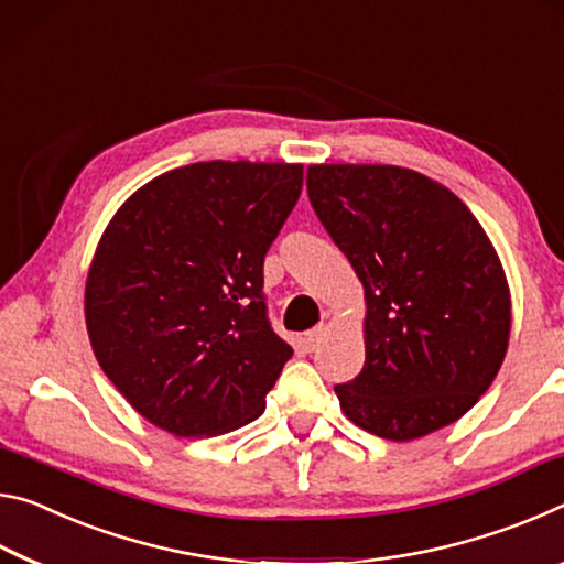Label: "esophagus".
<instances>
[{
	"mask_svg": "<svg viewBox=\"0 0 564 564\" xmlns=\"http://www.w3.org/2000/svg\"><path fill=\"white\" fill-rule=\"evenodd\" d=\"M325 337H327V325H319L317 327H312L307 335H304V345H307V349H317L322 343H325Z\"/></svg>",
	"mask_w": 564,
	"mask_h": 564,
	"instance_id": "34e87169",
	"label": "esophagus"
}]
</instances>
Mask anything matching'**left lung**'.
Returning <instances> with one entry per match:
<instances>
[{
  "instance_id": "8db88e82",
  "label": "left lung",
  "mask_w": 564,
  "mask_h": 564,
  "mask_svg": "<svg viewBox=\"0 0 564 564\" xmlns=\"http://www.w3.org/2000/svg\"><path fill=\"white\" fill-rule=\"evenodd\" d=\"M317 217L365 290V367L337 384L357 427L408 442L490 390L512 327L490 237L445 184L394 164H310Z\"/></svg>"
}]
</instances>
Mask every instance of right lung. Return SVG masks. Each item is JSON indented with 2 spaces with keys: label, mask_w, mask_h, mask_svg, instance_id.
Segmentation results:
<instances>
[{
  "label": "right lung",
  "mask_w": 564,
  "mask_h": 564,
  "mask_svg": "<svg viewBox=\"0 0 564 564\" xmlns=\"http://www.w3.org/2000/svg\"><path fill=\"white\" fill-rule=\"evenodd\" d=\"M300 192L302 164L212 160L142 184L109 219L87 335L154 427L217 437L264 412L292 347L267 322L262 264Z\"/></svg>",
  "instance_id": "add662e5"
}]
</instances>
